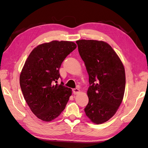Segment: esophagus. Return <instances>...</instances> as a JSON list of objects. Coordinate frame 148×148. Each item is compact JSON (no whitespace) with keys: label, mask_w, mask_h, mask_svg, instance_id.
Returning <instances> with one entry per match:
<instances>
[{"label":"esophagus","mask_w":148,"mask_h":148,"mask_svg":"<svg viewBox=\"0 0 148 148\" xmlns=\"http://www.w3.org/2000/svg\"><path fill=\"white\" fill-rule=\"evenodd\" d=\"M80 90L78 88H75V89H73V92L74 95H77V94L79 93Z\"/></svg>","instance_id":"esophagus-1"}]
</instances>
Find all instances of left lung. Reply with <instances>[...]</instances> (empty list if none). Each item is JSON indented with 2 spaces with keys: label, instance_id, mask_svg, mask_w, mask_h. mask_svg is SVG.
I'll list each match as a JSON object with an SVG mask.
<instances>
[{
  "label": "left lung",
  "instance_id": "left-lung-1",
  "mask_svg": "<svg viewBox=\"0 0 148 148\" xmlns=\"http://www.w3.org/2000/svg\"><path fill=\"white\" fill-rule=\"evenodd\" d=\"M89 75V102L84 112L95 124L106 122L123 101L125 72L122 62L107 42L97 40L76 41Z\"/></svg>",
  "mask_w": 148,
  "mask_h": 148
}]
</instances>
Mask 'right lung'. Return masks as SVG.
I'll return each mask as SVG.
<instances>
[{"instance_id": "add662e5", "label": "right lung", "mask_w": 148, "mask_h": 148, "mask_svg": "<svg viewBox=\"0 0 148 148\" xmlns=\"http://www.w3.org/2000/svg\"><path fill=\"white\" fill-rule=\"evenodd\" d=\"M77 48L71 41H52L39 44L29 53L20 75V84L31 110L44 122L60 115L71 95V89L53 84L59 78L62 62Z\"/></svg>"}]
</instances>
